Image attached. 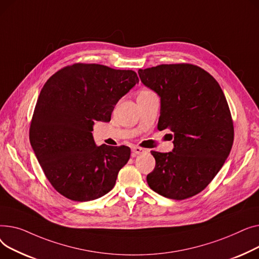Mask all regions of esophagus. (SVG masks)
Listing matches in <instances>:
<instances>
[{"label": "esophagus", "instance_id": "1", "mask_svg": "<svg viewBox=\"0 0 259 259\" xmlns=\"http://www.w3.org/2000/svg\"><path fill=\"white\" fill-rule=\"evenodd\" d=\"M132 151L134 155H140V154H143L145 149L144 148H141V147H138V146H134L132 147Z\"/></svg>", "mask_w": 259, "mask_h": 259}]
</instances>
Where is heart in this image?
<instances>
[{
    "mask_svg": "<svg viewBox=\"0 0 259 259\" xmlns=\"http://www.w3.org/2000/svg\"><path fill=\"white\" fill-rule=\"evenodd\" d=\"M144 92H148V91H144ZM144 92H142V93H144Z\"/></svg>",
    "mask_w": 259,
    "mask_h": 259,
    "instance_id": "b5f03b06",
    "label": "heart"
}]
</instances>
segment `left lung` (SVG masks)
I'll use <instances>...</instances> for the list:
<instances>
[{
	"label": "left lung",
	"instance_id": "obj_1",
	"mask_svg": "<svg viewBox=\"0 0 259 259\" xmlns=\"http://www.w3.org/2000/svg\"><path fill=\"white\" fill-rule=\"evenodd\" d=\"M138 73L160 97L158 130L169 128L174 137L172 151H151L156 166L147 184L167 199H188L208 186L230 154L234 130L226 97L218 81L193 65H160Z\"/></svg>",
	"mask_w": 259,
	"mask_h": 259
}]
</instances>
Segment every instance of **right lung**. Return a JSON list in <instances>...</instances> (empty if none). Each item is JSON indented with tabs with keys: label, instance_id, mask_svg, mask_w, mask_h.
<instances>
[{
	"label": "right lung",
	"instance_id": "right-lung-1",
	"mask_svg": "<svg viewBox=\"0 0 259 259\" xmlns=\"http://www.w3.org/2000/svg\"><path fill=\"white\" fill-rule=\"evenodd\" d=\"M139 82L136 72L96 64L57 71L42 87L29 138L52 186L76 202L110 192L127 163V146H97L95 121L109 122L116 103Z\"/></svg>",
	"mask_w": 259,
	"mask_h": 259
}]
</instances>
